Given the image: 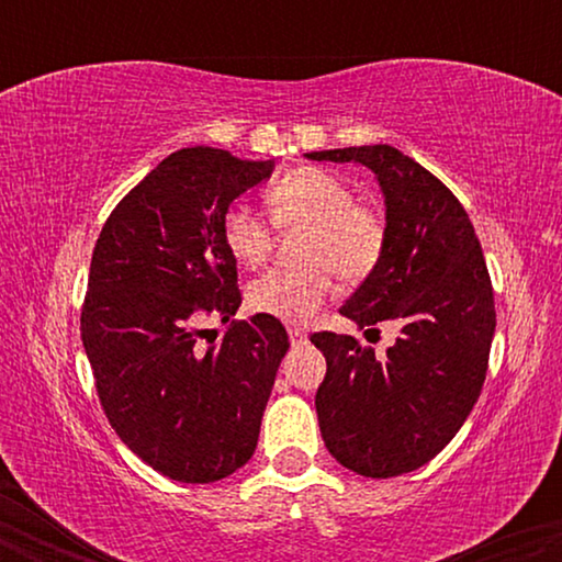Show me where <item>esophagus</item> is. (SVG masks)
<instances>
[{
  "mask_svg": "<svg viewBox=\"0 0 562 562\" xmlns=\"http://www.w3.org/2000/svg\"><path fill=\"white\" fill-rule=\"evenodd\" d=\"M288 335H290V344H293V346H303V344H306V333L299 330V327H290Z\"/></svg>",
  "mask_w": 562,
  "mask_h": 562,
  "instance_id": "esophagus-1",
  "label": "esophagus"
}]
</instances>
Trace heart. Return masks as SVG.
Wrapping results in <instances>:
<instances>
[{
  "instance_id": "b5f03b06",
  "label": "heart",
  "mask_w": 562,
  "mask_h": 562,
  "mask_svg": "<svg viewBox=\"0 0 562 562\" xmlns=\"http://www.w3.org/2000/svg\"><path fill=\"white\" fill-rule=\"evenodd\" d=\"M272 222L282 229H306L299 243V269H272L248 285V306L267 317L308 322L333 293V272L359 282L385 254V218L372 205L357 203L344 179L303 166L288 171L267 192ZM222 240L243 267H259L272 250V224L248 205H229Z\"/></svg>"
}]
</instances>
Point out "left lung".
Returning a JSON list of instances; mask_svg holds the SVG:
<instances>
[{"label": "left lung", "mask_w": 562, "mask_h": 562, "mask_svg": "<svg viewBox=\"0 0 562 562\" xmlns=\"http://www.w3.org/2000/svg\"><path fill=\"white\" fill-rule=\"evenodd\" d=\"M362 164L385 198V254L340 314L364 335L402 327L385 357L353 335L314 333L327 375L317 398L325 447L367 479H393L430 462L479 402L496 327L494 290L462 203L417 160L391 145L306 153Z\"/></svg>", "instance_id": "left-lung-1"}]
</instances>
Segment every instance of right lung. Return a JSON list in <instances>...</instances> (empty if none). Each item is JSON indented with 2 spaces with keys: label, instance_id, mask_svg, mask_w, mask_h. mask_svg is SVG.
Here are the masks:
<instances>
[{
  "label": "right lung",
  "instance_id": "1",
  "mask_svg": "<svg viewBox=\"0 0 562 562\" xmlns=\"http://www.w3.org/2000/svg\"><path fill=\"white\" fill-rule=\"evenodd\" d=\"M272 169L274 160L184 147L115 205L97 237L81 306L97 396L121 441L171 481L227 479L259 443L290 340L267 314L228 321L243 299L222 218ZM211 316L231 327L203 347Z\"/></svg>",
  "mask_w": 562,
  "mask_h": 562
}]
</instances>
